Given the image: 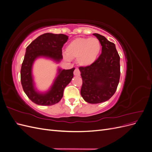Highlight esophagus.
<instances>
[{"label":"esophagus","mask_w":152,"mask_h":152,"mask_svg":"<svg viewBox=\"0 0 152 152\" xmlns=\"http://www.w3.org/2000/svg\"><path fill=\"white\" fill-rule=\"evenodd\" d=\"M73 74L75 76H79L80 75V72L78 68H75L74 72H73Z\"/></svg>","instance_id":"esophagus-1"}]
</instances>
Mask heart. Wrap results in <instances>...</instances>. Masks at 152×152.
<instances>
[{"label":"heart","mask_w":152,"mask_h":152,"mask_svg":"<svg viewBox=\"0 0 152 152\" xmlns=\"http://www.w3.org/2000/svg\"><path fill=\"white\" fill-rule=\"evenodd\" d=\"M101 49L102 45L97 38H77L67 45L64 58L68 61L77 58L79 65L88 66L96 60Z\"/></svg>","instance_id":"obj_1"}]
</instances>
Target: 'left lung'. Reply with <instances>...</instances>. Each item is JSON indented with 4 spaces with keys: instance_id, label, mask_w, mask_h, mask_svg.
<instances>
[{
    "instance_id": "left-lung-1",
    "label": "left lung",
    "mask_w": 152,
    "mask_h": 152,
    "mask_svg": "<svg viewBox=\"0 0 152 152\" xmlns=\"http://www.w3.org/2000/svg\"><path fill=\"white\" fill-rule=\"evenodd\" d=\"M102 46V54L88 66H80L82 85L80 94L86 102L100 103L115 94L120 80V56L115 45L104 36L93 34Z\"/></svg>"
}]
</instances>
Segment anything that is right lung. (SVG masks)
<instances>
[{
  "label": "right lung",
  "mask_w": 152,
  "mask_h": 152,
  "mask_svg": "<svg viewBox=\"0 0 152 152\" xmlns=\"http://www.w3.org/2000/svg\"><path fill=\"white\" fill-rule=\"evenodd\" d=\"M68 39V37L64 34L46 33L38 37L26 48L21 68V82L26 96L35 104L50 106L58 103L63 97L64 89L72 79L75 68L59 69L58 75L51 88L48 93L40 94L34 89L31 76L32 65L37 57H48L57 61L61 60L62 48Z\"/></svg>",
  "instance_id": "1"
}]
</instances>
